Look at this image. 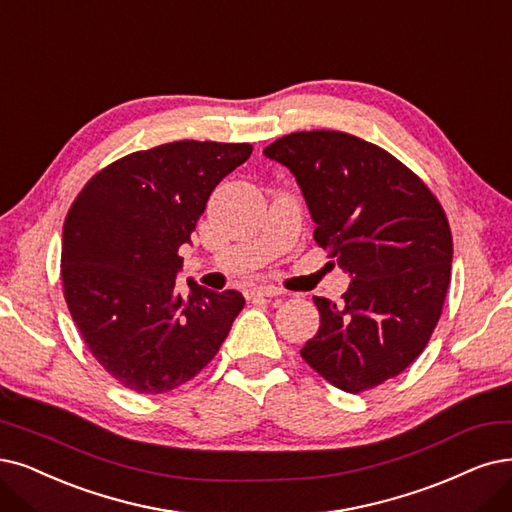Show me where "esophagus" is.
<instances>
[{"mask_svg": "<svg viewBox=\"0 0 512 512\" xmlns=\"http://www.w3.org/2000/svg\"><path fill=\"white\" fill-rule=\"evenodd\" d=\"M251 297H278L282 295V291L278 287H272V285H261V287H255L249 291Z\"/></svg>", "mask_w": 512, "mask_h": 512, "instance_id": "34e87169", "label": "esophagus"}]
</instances>
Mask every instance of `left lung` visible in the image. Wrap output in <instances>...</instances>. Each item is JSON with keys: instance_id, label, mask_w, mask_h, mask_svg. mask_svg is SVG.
Returning <instances> with one entry per match:
<instances>
[{"instance_id": "1", "label": "left lung", "mask_w": 512, "mask_h": 512, "mask_svg": "<svg viewBox=\"0 0 512 512\" xmlns=\"http://www.w3.org/2000/svg\"><path fill=\"white\" fill-rule=\"evenodd\" d=\"M263 154L295 175L316 244L352 276L337 304L314 297L320 327L301 358L339 390L384 384L422 354L443 312L453 240L439 198L348 132H291Z\"/></svg>"}]
</instances>
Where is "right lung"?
Instances as JSON below:
<instances>
[{
  "label": "right lung",
  "mask_w": 512,
  "mask_h": 512,
  "mask_svg": "<svg viewBox=\"0 0 512 512\" xmlns=\"http://www.w3.org/2000/svg\"><path fill=\"white\" fill-rule=\"evenodd\" d=\"M253 145L175 141L92 175L63 223L61 278L84 344L120 386L162 394L196 377L244 308L238 291L189 280L175 289L181 244L219 181Z\"/></svg>",
  "instance_id": "obj_1"
}]
</instances>
